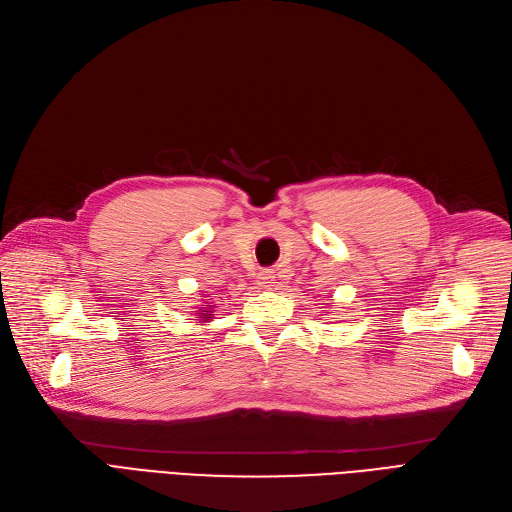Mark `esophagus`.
I'll use <instances>...</instances> for the list:
<instances>
[{"mask_svg":"<svg viewBox=\"0 0 512 512\" xmlns=\"http://www.w3.org/2000/svg\"><path fill=\"white\" fill-rule=\"evenodd\" d=\"M272 280H274V272H261L259 274V284H263V286H268Z\"/></svg>","mask_w":512,"mask_h":512,"instance_id":"esophagus-1","label":"esophagus"}]
</instances>
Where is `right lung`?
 <instances>
[{"label":"right lung","instance_id":"obj_1","mask_svg":"<svg viewBox=\"0 0 512 512\" xmlns=\"http://www.w3.org/2000/svg\"><path fill=\"white\" fill-rule=\"evenodd\" d=\"M207 309H209V311H207V314H203V316H201V318H203V322H209V318L213 316V314H211V309H213V305H209ZM201 311H205V309H201Z\"/></svg>","mask_w":512,"mask_h":512}]
</instances>
